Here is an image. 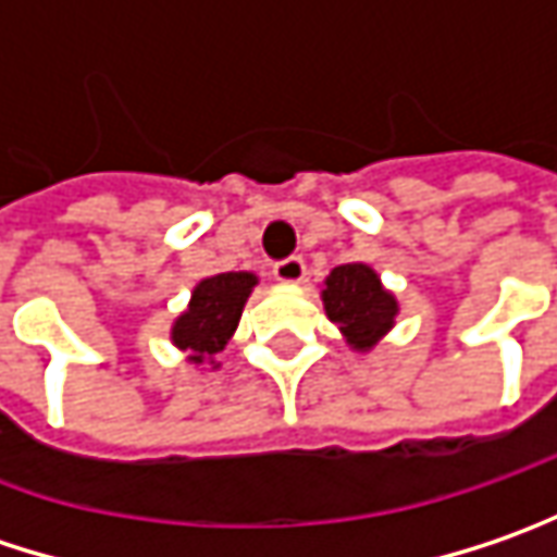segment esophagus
<instances>
[{"label": "esophagus", "mask_w": 557, "mask_h": 557, "mask_svg": "<svg viewBox=\"0 0 557 557\" xmlns=\"http://www.w3.org/2000/svg\"><path fill=\"white\" fill-rule=\"evenodd\" d=\"M274 277L280 283H286V286H296V283H302L306 280V261L302 258H283L274 264Z\"/></svg>", "instance_id": "esophagus-1"}]
</instances>
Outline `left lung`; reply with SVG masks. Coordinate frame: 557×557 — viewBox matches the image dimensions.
I'll return each instance as SVG.
<instances>
[{
  "label": "left lung",
  "instance_id": "left-lung-1",
  "mask_svg": "<svg viewBox=\"0 0 557 557\" xmlns=\"http://www.w3.org/2000/svg\"><path fill=\"white\" fill-rule=\"evenodd\" d=\"M321 302L356 352L375 349L400 314L397 296L381 283L375 268L362 261L334 268L321 283Z\"/></svg>",
  "mask_w": 557,
  "mask_h": 557
}]
</instances>
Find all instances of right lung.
Segmentation results:
<instances>
[{"label": "right lung", "instance_id": "add662e5", "mask_svg": "<svg viewBox=\"0 0 557 557\" xmlns=\"http://www.w3.org/2000/svg\"><path fill=\"white\" fill-rule=\"evenodd\" d=\"M255 286L258 277L251 271H226L195 283L188 306L170 327V341L185 352V362L220 369L216 356L236 334Z\"/></svg>", "mask_w": 557, "mask_h": 557}]
</instances>
